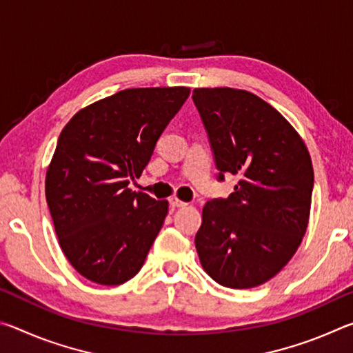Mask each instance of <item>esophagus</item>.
Instances as JSON below:
<instances>
[{
	"label": "esophagus",
	"mask_w": 353,
	"mask_h": 353,
	"mask_svg": "<svg viewBox=\"0 0 353 353\" xmlns=\"http://www.w3.org/2000/svg\"><path fill=\"white\" fill-rule=\"evenodd\" d=\"M170 205L171 207H187L188 204H187V202H182V201H179L177 198H172V199H170Z\"/></svg>",
	"instance_id": "esophagus-1"
}]
</instances>
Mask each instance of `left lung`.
<instances>
[{"instance_id": "obj_1", "label": "left lung", "mask_w": 353, "mask_h": 353, "mask_svg": "<svg viewBox=\"0 0 353 353\" xmlns=\"http://www.w3.org/2000/svg\"><path fill=\"white\" fill-rule=\"evenodd\" d=\"M193 103L218 181L240 177L229 198L207 202L194 238L201 265L227 288H254L291 260L305 235L314 172L291 124L255 94L196 88Z\"/></svg>"}]
</instances>
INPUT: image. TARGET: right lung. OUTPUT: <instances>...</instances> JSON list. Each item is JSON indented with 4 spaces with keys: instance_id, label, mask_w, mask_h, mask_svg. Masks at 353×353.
Returning a JSON list of instances; mask_svg holds the SVG:
<instances>
[{
    "instance_id": "1",
    "label": "right lung",
    "mask_w": 353,
    "mask_h": 353,
    "mask_svg": "<svg viewBox=\"0 0 353 353\" xmlns=\"http://www.w3.org/2000/svg\"><path fill=\"white\" fill-rule=\"evenodd\" d=\"M188 97V87L128 88L77 112L59 137L46 202L65 256L92 282L121 285L145 265L168 202L129 183Z\"/></svg>"
}]
</instances>
